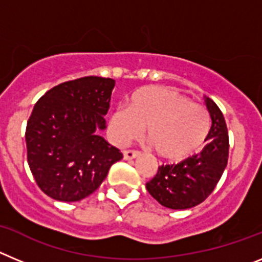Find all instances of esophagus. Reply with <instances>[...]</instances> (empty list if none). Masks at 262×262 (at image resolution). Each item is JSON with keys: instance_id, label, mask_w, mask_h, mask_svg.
Masks as SVG:
<instances>
[{"instance_id": "esophagus-1", "label": "esophagus", "mask_w": 262, "mask_h": 262, "mask_svg": "<svg viewBox=\"0 0 262 262\" xmlns=\"http://www.w3.org/2000/svg\"><path fill=\"white\" fill-rule=\"evenodd\" d=\"M139 155H140V152H139V151H133V149H126V151H123L124 160L136 159V157H138Z\"/></svg>"}]
</instances>
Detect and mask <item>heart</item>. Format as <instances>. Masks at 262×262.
Listing matches in <instances>:
<instances>
[{
	"mask_svg": "<svg viewBox=\"0 0 262 262\" xmlns=\"http://www.w3.org/2000/svg\"><path fill=\"white\" fill-rule=\"evenodd\" d=\"M147 138L157 154L180 161L200 151L210 133V114L203 106L168 88L149 86L131 96L128 108L119 107L108 119V136L117 145Z\"/></svg>",
	"mask_w": 262,
	"mask_h": 262,
	"instance_id": "obj_1",
	"label": "heart"
}]
</instances>
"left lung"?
Returning <instances> with one entry per match:
<instances>
[{
    "mask_svg": "<svg viewBox=\"0 0 262 262\" xmlns=\"http://www.w3.org/2000/svg\"><path fill=\"white\" fill-rule=\"evenodd\" d=\"M211 117L207 144L201 154L178 164L159 166L156 176L145 187L160 205L185 210L200 205L212 193L228 161V129L223 113L211 98H206Z\"/></svg>",
    "mask_w": 262,
    "mask_h": 262,
    "instance_id": "left-lung-1",
    "label": "left lung"
}]
</instances>
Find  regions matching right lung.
<instances>
[{
    "label": "right lung",
    "instance_id": "obj_1",
    "mask_svg": "<svg viewBox=\"0 0 262 262\" xmlns=\"http://www.w3.org/2000/svg\"><path fill=\"white\" fill-rule=\"evenodd\" d=\"M113 78L86 76L53 86L27 120V161L36 185L56 201L97 190L123 155L97 131L106 128Z\"/></svg>",
    "mask_w": 262,
    "mask_h": 262
}]
</instances>
